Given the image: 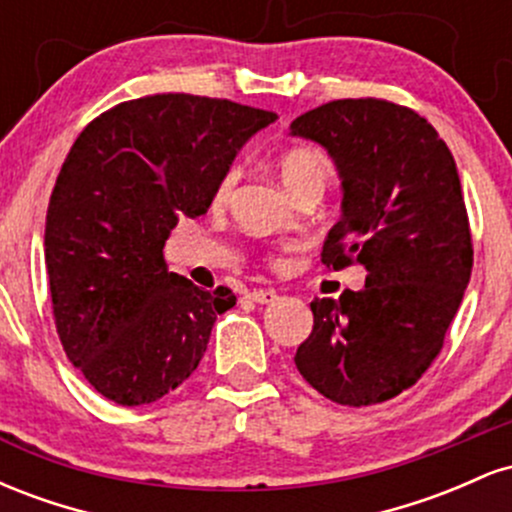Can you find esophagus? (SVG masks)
<instances>
[{"instance_id": "obj_1", "label": "esophagus", "mask_w": 512, "mask_h": 512, "mask_svg": "<svg viewBox=\"0 0 512 512\" xmlns=\"http://www.w3.org/2000/svg\"><path fill=\"white\" fill-rule=\"evenodd\" d=\"M248 298L252 303H260V305H267V303H274L276 298V293L274 291H269V289H255V291H250L248 293Z\"/></svg>"}]
</instances>
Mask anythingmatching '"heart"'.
<instances>
[{
    "mask_svg": "<svg viewBox=\"0 0 512 512\" xmlns=\"http://www.w3.org/2000/svg\"><path fill=\"white\" fill-rule=\"evenodd\" d=\"M279 175L291 197H298L305 190H325L330 180V163L315 149H289L279 158ZM238 182V170L228 168L221 175L219 185L214 190V204H226L233 187Z\"/></svg>",
    "mask_w": 512,
    "mask_h": 512,
    "instance_id": "obj_1",
    "label": "heart"
}]
</instances>
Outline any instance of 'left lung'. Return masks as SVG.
Returning <instances> with one entry per match:
<instances>
[{
    "instance_id": "8db88e82",
    "label": "left lung",
    "mask_w": 512,
    "mask_h": 512,
    "mask_svg": "<svg viewBox=\"0 0 512 512\" xmlns=\"http://www.w3.org/2000/svg\"><path fill=\"white\" fill-rule=\"evenodd\" d=\"M291 137L325 146L342 180V216L322 262L368 272L361 291L310 303L313 332L293 361L332 402H385L440 354L472 274L455 158L419 113L378 98L308 110Z\"/></svg>"
}]
</instances>
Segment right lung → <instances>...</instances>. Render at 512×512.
<instances>
[{
    "label": "right lung",
    "instance_id": "add662e5",
    "mask_svg": "<svg viewBox=\"0 0 512 512\" xmlns=\"http://www.w3.org/2000/svg\"><path fill=\"white\" fill-rule=\"evenodd\" d=\"M276 120L221 98L158 93L115 105L64 158L45 223L52 313L69 361L122 407L185 383L231 289L168 272L180 216L207 214L221 175Z\"/></svg>",
    "mask_w": 512,
    "mask_h": 512
}]
</instances>
